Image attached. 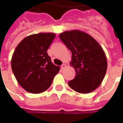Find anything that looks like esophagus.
I'll return each instance as SVG.
<instances>
[{
  "label": "esophagus",
  "instance_id": "1",
  "mask_svg": "<svg viewBox=\"0 0 123 123\" xmlns=\"http://www.w3.org/2000/svg\"><path fill=\"white\" fill-rule=\"evenodd\" d=\"M66 66H67V65H65V64H62V65H61V69H64V68L66 67Z\"/></svg>",
  "mask_w": 123,
  "mask_h": 123
}]
</instances>
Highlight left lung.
<instances>
[{
  "label": "left lung",
  "instance_id": "obj_1",
  "mask_svg": "<svg viewBox=\"0 0 123 123\" xmlns=\"http://www.w3.org/2000/svg\"><path fill=\"white\" fill-rule=\"evenodd\" d=\"M59 37L72 52L70 64L76 75L68 82L69 87L81 93L93 92L102 83L107 70L102 48L93 37L80 30L66 31Z\"/></svg>",
  "mask_w": 123,
  "mask_h": 123
}]
</instances>
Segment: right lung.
Here are the masks:
<instances>
[{
  "mask_svg": "<svg viewBox=\"0 0 123 123\" xmlns=\"http://www.w3.org/2000/svg\"><path fill=\"white\" fill-rule=\"evenodd\" d=\"M53 33H39L25 37L18 44L11 59L17 82L30 93H42L49 88L60 67L51 62L47 50L55 39Z\"/></svg>",
  "mask_w": 123,
  "mask_h": 123,
  "instance_id": "1",
  "label": "right lung"
}]
</instances>
